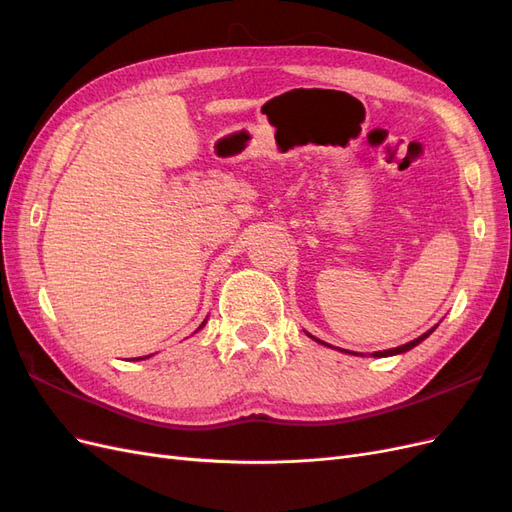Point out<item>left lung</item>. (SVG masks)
Listing matches in <instances>:
<instances>
[{"mask_svg": "<svg viewBox=\"0 0 512 512\" xmlns=\"http://www.w3.org/2000/svg\"><path fill=\"white\" fill-rule=\"evenodd\" d=\"M436 329V327H433ZM433 329L431 331H427V333H423L421 337H416V339H412V342H408V344H404V346H399V348H393V350H384V352H374V356H393V354H401V352H408L410 348H414V346H418L423 342L425 337H429L431 333H433ZM316 339V337H314ZM316 342H320V339H316ZM320 344H324V342H320ZM329 346V344H327Z\"/></svg>", "mask_w": 512, "mask_h": 512, "instance_id": "left-lung-1", "label": "left lung"}]
</instances>
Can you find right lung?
I'll return each mask as SVG.
<instances>
[{"instance_id": "right-lung-1", "label": "right lung", "mask_w": 512, "mask_h": 512, "mask_svg": "<svg viewBox=\"0 0 512 512\" xmlns=\"http://www.w3.org/2000/svg\"><path fill=\"white\" fill-rule=\"evenodd\" d=\"M203 324H205V322H203ZM203 324H200V327H203Z\"/></svg>"}]
</instances>
